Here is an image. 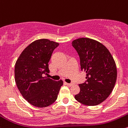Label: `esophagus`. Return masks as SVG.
<instances>
[{
  "label": "esophagus",
  "mask_w": 128,
  "mask_h": 128,
  "mask_svg": "<svg viewBox=\"0 0 128 128\" xmlns=\"http://www.w3.org/2000/svg\"><path fill=\"white\" fill-rule=\"evenodd\" d=\"M65 84H66V85H68V86H72V85H73V83H65Z\"/></svg>",
  "instance_id": "obj_1"
}]
</instances>
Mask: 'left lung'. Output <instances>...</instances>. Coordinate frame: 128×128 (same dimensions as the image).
<instances>
[{"label":"left lung","instance_id":"left-lung-1","mask_svg":"<svg viewBox=\"0 0 128 128\" xmlns=\"http://www.w3.org/2000/svg\"><path fill=\"white\" fill-rule=\"evenodd\" d=\"M80 59L81 70L86 73V82L80 84L74 96L83 104L95 106L104 102L114 88L117 78L115 62L107 48L96 40L80 38L72 42Z\"/></svg>","mask_w":128,"mask_h":128}]
</instances>
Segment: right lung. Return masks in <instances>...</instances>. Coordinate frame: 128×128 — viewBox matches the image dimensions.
<instances>
[{
    "instance_id": "1",
    "label": "right lung",
    "mask_w": 128,
    "mask_h": 128,
    "mask_svg": "<svg viewBox=\"0 0 128 128\" xmlns=\"http://www.w3.org/2000/svg\"><path fill=\"white\" fill-rule=\"evenodd\" d=\"M58 43L48 39L34 41L26 46L16 62L15 81L22 96L38 108L51 105L56 100L63 81L53 80L49 73L48 62Z\"/></svg>"
}]
</instances>
